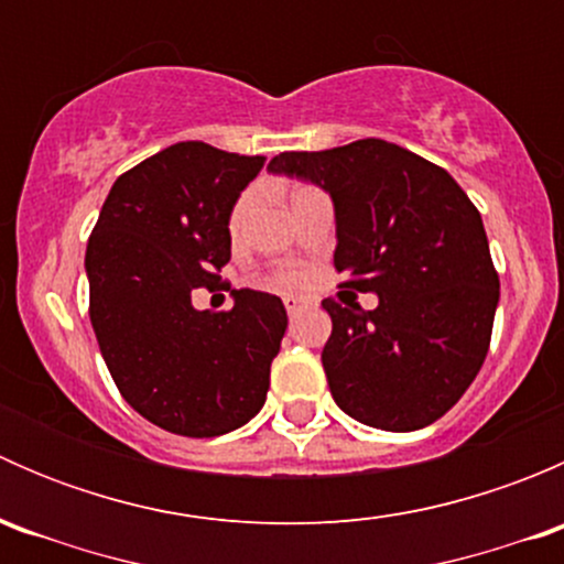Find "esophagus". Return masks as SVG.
Instances as JSON below:
<instances>
[{
	"label": "esophagus",
	"instance_id": "34e87169",
	"mask_svg": "<svg viewBox=\"0 0 564 564\" xmlns=\"http://www.w3.org/2000/svg\"><path fill=\"white\" fill-rule=\"evenodd\" d=\"M283 305H286L289 316H297L300 311L308 308V305H314V300L303 297V294H286V297H283Z\"/></svg>",
	"mask_w": 564,
	"mask_h": 564
}]
</instances>
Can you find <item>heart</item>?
Returning <instances> with one entry per match:
<instances>
[{
	"mask_svg": "<svg viewBox=\"0 0 564 564\" xmlns=\"http://www.w3.org/2000/svg\"><path fill=\"white\" fill-rule=\"evenodd\" d=\"M303 191V187H300ZM250 204H253V191H242L240 198L235 202V207H231V218H229V226L231 231H237L242 226V220H246ZM300 278V270H294V267H281V270L275 272V281L278 283H294Z\"/></svg>",
	"mask_w": 564,
	"mask_h": 564,
	"instance_id": "heart-1",
	"label": "heart"
}]
</instances>
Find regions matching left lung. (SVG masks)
<instances>
[{"label":"left lung","instance_id":"1","mask_svg":"<svg viewBox=\"0 0 564 564\" xmlns=\"http://www.w3.org/2000/svg\"><path fill=\"white\" fill-rule=\"evenodd\" d=\"M270 172L316 182L335 204L340 286L377 292L373 311L322 300L329 392L382 431L440 420L475 382L499 303L482 218L436 163L382 139L281 152Z\"/></svg>","mask_w":564,"mask_h":564}]
</instances>
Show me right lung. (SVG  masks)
Instances as JSON below:
<instances>
[{
  "label": "right lung",
  "instance_id": "1",
  "mask_svg": "<svg viewBox=\"0 0 564 564\" xmlns=\"http://www.w3.org/2000/svg\"><path fill=\"white\" fill-rule=\"evenodd\" d=\"M261 155L180 141L117 176L89 235V318L124 401L172 434L209 440L264 406L286 333L281 297L235 289L231 311H196L231 259L229 215Z\"/></svg>",
  "mask_w": 564,
  "mask_h": 564
}]
</instances>
